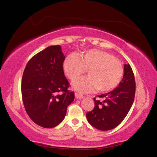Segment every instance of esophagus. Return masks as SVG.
<instances>
[{
    "instance_id": "esophagus-1",
    "label": "esophagus",
    "mask_w": 157,
    "mask_h": 157,
    "mask_svg": "<svg viewBox=\"0 0 157 157\" xmlns=\"http://www.w3.org/2000/svg\"><path fill=\"white\" fill-rule=\"evenodd\" d=\"M75 98H78V99H82V98H84L83 95H81V94H78V93H75Z\"/></svg>"
}]
</instances>
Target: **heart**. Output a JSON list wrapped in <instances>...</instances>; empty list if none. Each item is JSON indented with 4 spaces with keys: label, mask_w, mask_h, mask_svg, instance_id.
Returning <instances> with one entry per match:
<instances>
[{
    "label": "heart",
    "mask_w": 157,
    "mask_h": 157,
    "mask_svg": "<svg viewBox=\"0 0 157 157\" xmlns=\"http://www.w3.org/2000/svg\"><path fill=\"white\" fill-rule=\"evenodd\" d=\"M88 69L89 76L76 81L73 89L79 93H90L98 89L101 93L113 90L123 79L124 69L120 61L111 53L98 49L82 52L78 56L67 55L63 70L66 77L75 81Z\"/></svg>",
    "instance_id": "obj_1"
}]
</instances>
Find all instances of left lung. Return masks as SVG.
<instances>
[{"instance_id": "obj_1", "label": "left lung", "mask_w": 157, "mask_h": 157, "mask_svg": "<svg viewBox=\"0 0 157 157\" xmlns=\"http://www.w3.org/2000/svg\"><path fill=\"white\" fill-rule=\"evenodd\" d=\"M136 91V83L129 64L124 66V75L118 86L111 92L94 98V109L86 113V118L93 127L107 131L119 125L132 107Z\"/></svg>"}]
</instances>
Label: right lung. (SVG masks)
<instances>
[{"instance_id": "obj_1", "label": "right lung", "mask_w": 157, "mask_h": 157, "mask_svg": "<svg viewBox=\"0 0 157 157\" xmlns=\"http://www.w3.org/2000/svg\"><path fill=\"white\" fill-rule=\"evenodd\" d=\"M65 59L60 46H51L29 60L21 81L23 102L34 123L44 128L56 127L64 119L74 92L64 75Z\"/></svg>"}]
</instances>
